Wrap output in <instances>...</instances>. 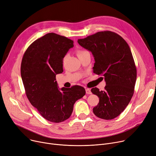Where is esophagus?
Here are the masks:
<instances>
[{"label":"esophagus","mask_w":156,"mask_h":156,"mask_svg":"<svg viewBox=\"0 0 156 156\" xmlns=\"http://www.w3.org/2000/svg\"><path fill=\"white\" fill-rule=\"evenodd\" d=\"M86 94H92V92H91V90L90 88H87L86 89Z\"/></svg>","instance_id":"1"}]
</instances>
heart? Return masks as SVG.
Here are the masks:
<instances>
[{
	"mask_svg": "<svg viewBox=\"0 0 156 156\" xmlns=\"http://www.w3.org/2000/svg\"><path fill=\"white\" fill-rule=\"evenodd\" d=\"M86 52H87V51H83V50H78V51H76V54H77L78 56H80V55H81V54H84V53Z\"/></svg>",
	"mask_w": 156,
	"mask_h": 156,
	"instance_id": "b5f03b06",
	"label": "heart"
}]
</instances>
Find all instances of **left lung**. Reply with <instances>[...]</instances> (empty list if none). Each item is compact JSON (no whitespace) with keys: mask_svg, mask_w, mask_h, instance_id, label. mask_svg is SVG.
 <instances>
[{"mask_svg":"<svg viewBox=\"0 0 156 156\" xmlns=\"http://www.w3.org/2000/svg\"><path fill=\"white\" fill-rule=\"evenodd\" d=\"M78 43L90 51L95 62L94 73L104 76V90L97 87L91 92L99 98L93 112L98 118L109 120L118 116L134 93L136 68L130 48L120 35L111 31H99Z\"/></svg>","mask_w":156,"mask_h":156,"instance_id":"left-lung-1","label":"left lung"}]
</instances>
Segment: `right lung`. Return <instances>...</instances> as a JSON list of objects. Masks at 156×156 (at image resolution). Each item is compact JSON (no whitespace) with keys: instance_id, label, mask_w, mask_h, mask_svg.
Instances as JSON below:
<instances>
[{"instance_id":"obj_1","label":"right lung","mask_w":156,"mask_h":156,"mask_svg":"<svg viewBox=\"0 0 156 156\" xmlns=\"http://www.w3.org/2000/svg\"><path fill=\"white\" fill-rule=\"evenodd\" d=\"M73 46L72 40L49 33L34 41L22 59L21 75L28 99L52 122L68 119L74 104L86 93L78 85L59 89L55 81L57 74L63 72V58Z\"/></svg>"}]
</instances>
